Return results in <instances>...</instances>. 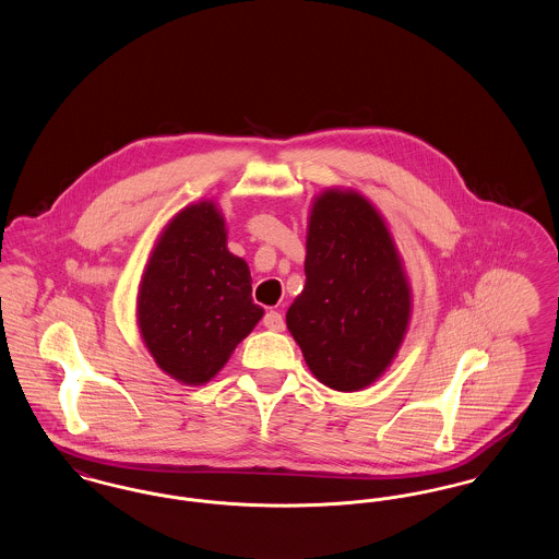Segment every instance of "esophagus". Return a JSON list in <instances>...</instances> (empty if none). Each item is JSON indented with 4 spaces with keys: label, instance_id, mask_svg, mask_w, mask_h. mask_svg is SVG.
Returning <instances> with one entry per match:
<instances>
[{
    "label": "esophagus",
    "instance_id": "obj_1",
    "mask_svg": "<svg viewBox=\"0 0 559 559\" xmlns=\"http://www.w3.org/2000/svg\"><path fill=\"white\" fill-rule=\"evenodd\" d=\"M262 322H264V326L270 329V331H283V329H285V320H283V317H281L278 312H274V310L266 312V317H264Z\"/></svg>",
    "mask_w": 559,
    "mask_h": 559
}]
</instances>
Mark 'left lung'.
Returning a JSON list of instances; mask_svg holds the SVG:
<instances>
[{
    "instance_id": "left-lung-1",
    "label": "left lung",
    "mask_w": 559,
    "mask_h": 559,
    "mask_svg": "<svg viewBox=\"0 0 559 559\" xmlns=\"http://www.w3.org/2000/svg\"><path fill=\"white\" fill-rule=\"evenodd\" d=\"M304 270L287 326L310 371L340 392L367 388L392 362L411 314L394 240L367 199L340 190L317 199Z\"/></svg>"
}]
</instances>
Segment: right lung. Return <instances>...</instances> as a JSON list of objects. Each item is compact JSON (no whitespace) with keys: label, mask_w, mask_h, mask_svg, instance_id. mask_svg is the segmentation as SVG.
I'll return each mask as SVG.
<instances>
[{"label":"right lung","mask_w":559,"mask_h":559,"mask_svg":"<svg viewBox=\"0 0 559 559\" xmlns=\"http://www.w3.org/2000/svg\"><path fill=\"white\" fill-rule=\"evenodd\" d=\"M262 317L251 299L249 267L226 249L213 203L178 213L160 235L138 295V324L160 369L190 385L210 381Z\"/></svg>","instance_id":"obj_1"}]
</instances>
